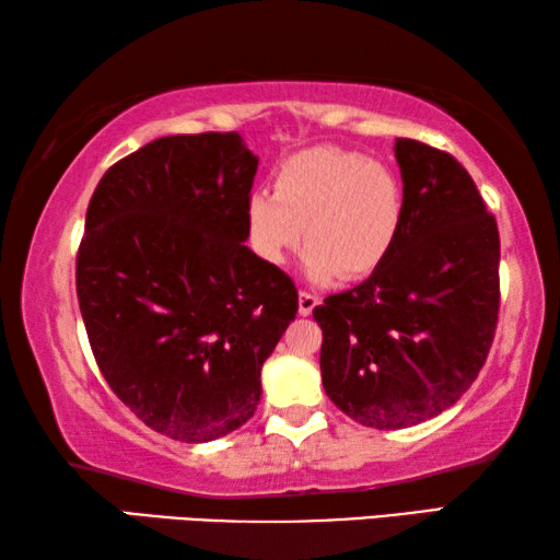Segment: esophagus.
<instances>
[{
	"label": "esophagus",
	"instance_id": "34e87169",
	"mask_svg": "<svg viewBox=\"0 0 560 560\" xmlns=\"http://www.w3.org/2000/svg\"><path fill=\"white\" fill-rule=\"evenodd\" d=\"M318 306V296L314 291H301L299 293V314L301 316H311V311Z\"/></svg>",
	"mask_w": 560,
	"mask_h": 560
}]
</instances>
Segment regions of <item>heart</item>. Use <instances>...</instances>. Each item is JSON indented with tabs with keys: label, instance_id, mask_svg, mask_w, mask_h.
<instances>
[{
	"label": "heart",
	"instance_id": "b5f03b06",
	"mask_svg": "<svg viewBox=\"0 0 560 560\" xmlns=\"http://www.w3.org/2000/svg\"><path fill=\"white\" fill-rule=\"evenodd\" d=\"M402 185L385 163L343 148H308L283 160L277 189L246 200V226L264 261L283 264L306 226V273L355 279L385 259L400 230Z\"/></svg>",
	"mask_w": 560,
	"mask_h": 560
}]
</instances>
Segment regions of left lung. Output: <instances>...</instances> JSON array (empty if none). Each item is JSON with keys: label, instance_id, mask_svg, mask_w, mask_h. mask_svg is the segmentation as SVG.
<instances>
[{"label": "left lung", "instance_id": "obj_1", "mask_svg": "<svg viewBox=\"0 0 560 560\" xmlns=\"http://www.w3.org/2000/svg\"><path fill=\"white\" fill-rule=\"evenodd\" d=\"M402 220L371 277L314 308L338 410L402 430L469 390L499 320V230L457 158L397 138Z\"/></svg>", "mask_w": 560, "mask_h": 560}]
</instances>
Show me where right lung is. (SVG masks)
Listing matches in <instances>:
<instances>
[{"instance_id":"right-lung-1","label":"right lung","mask_w":560,"mask_h":560,"mask_svg":"<svg viewBox=\"0 0 560 560\" xmlns=\"http://www.w3.org/2000/svg\"><path fill=\"white\" fill-rule=\"evenodd\" d=\"M257 165L240 132L167 136L108 167L89 202L75 293L93 358L170 440L242 428L296 318L289 273L244 244Z\"/></svg>"}]
</instances>
